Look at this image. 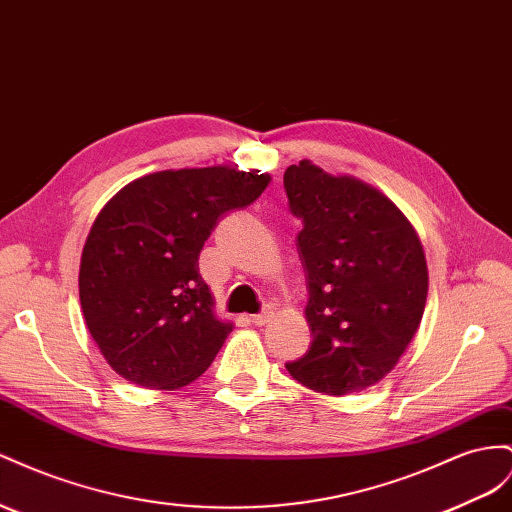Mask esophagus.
Returning a JSON list of instances; mask_svg holds the SVG:
<instances>
[{
	"label": "esophagus",
	"instance_id": "34e87169",
	"mask_svg": "<svg viewBox=\"0 0 512 512\" xmlns=\"http://www.w3.org/2000/svg\"><path fill=\"white\" fill-rule=\"evenodd\" d=\"M269 321H271V310H262L260 314H252V316H250V323H254L256 327L267 325Z\"/></svg>",
	"mask_w": 512,
	"mask_h": 512
}]
</instances>
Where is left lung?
<instances>
[{"label": "left lung", "mask_w": 512, "mask_h": 512, "mask_svg": "<svg viewBox=\"0 0 512 512\" xmlns=\"http://www.w3.org/2000/svg\"><path fill=\"white\" fill-rule=\"evenodd\" d=\"M288 209L301 219L308 353L290 377L342 396L379 383L420 327L428 271L409 219L375 187L303 159L284 172Z\"/></svg>", "instance_id": "1"}]
</instances>
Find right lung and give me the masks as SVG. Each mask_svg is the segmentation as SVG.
<instances>
[{
  "label": "right lung",
  "mask_w": 512,
  "mask_h": 512,
  "mask_svg": "<svg viewBox=\"0 0 512 512\" xmlns=\"http://www.w3.org/2000/svg\"><path fill=\"white\" fill-rule=\"evenodd\" d=\"M269 174L228 165L165 170L122 187L94 219L79 299L107 364L153 390H176L211 366L232 323L213 314L198 258L219 217L252 204Z\"/></svg>",
  "instance_id": "obj_1"
}]
</instances>
